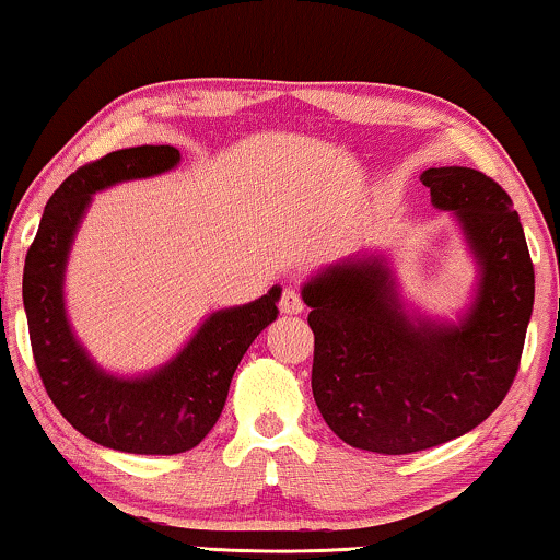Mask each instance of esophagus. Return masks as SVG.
I'll return each instance as SVG.
<instances>
[{
  "instance_id": "34e87169",
  "label": "esophagus",
  "mask_w": 560,
  "mask_h": 560,
  "mask_svg": "<svg viewBox=\"0 0 560 560\" xmlns=\"http://www.w3.org/2000/svg\"><path fill=\"white\" fill-rule=\"evenodd\" d=\"M280 312L282 314H301L303 312V299L295 288H285L280 295Z\"/></svg>"
}]
</instances>
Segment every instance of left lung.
Instances as JSON below:
<instances>
[{"label":"left lung","mask_w":560,"mask_h":560,"mask_svg":"<svg viewBox=\"0 0 560 560\" xmlns=\"http://www.w3.org/2000/svg\"><path fill=\"white\" fill-rule=\"evenodd\" d=\"M433 205L462 220L482 278L459 327L412 324L378 259L337 265L303 288L312 306V389L345 444L412 454L480 425L520 371L535 267L514 202L475 168H428Z\"/></svg>","instance_id":"1"}]
</instances>
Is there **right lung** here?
I'll list each match as a JSON object with an SVG mask.
<instances>
[{
    "label": "right lung",
    "mask_w": 560,
    "mask_h": 560,
    "mask_svg": "<svg viewBox=\"0 0 560 560\" xmlns=\"http://www.w3.org/2000/svg\"><path fill=\"white\" fill-rule=\"evenodd\" d=\"M178 158L171 144H142L80 165L46 202L25 257L23 303L40 382L67 423L116 452L182 454L195 448L218 423L248 345L280 314V288L246 306L212 314L182 355L144 378L103 374L74 340L61 280L90 195L129 178L163 174Z\"/></svg>",
    "instance_id": "1"
}]
</instances>
